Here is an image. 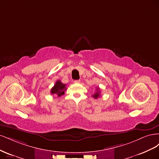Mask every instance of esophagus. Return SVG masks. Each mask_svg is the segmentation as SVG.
<instances>
[{"label": "esophagus", "mask_w": 159, "mask_h": 159, "mask_svg": "<svg viewBox=\"0 0 159 159\" xmlns=\"http://www.w3.org/2000/svg\"><path fill=\"white\" fill-rule=\"evenodd\" d=\"M80 81H80V80H75V81H74V83H75V84H80Z\"/></svg>", "instance_id": "obj_1"}]
</instances>
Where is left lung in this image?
Listing matches in <instances>:
<instances>
[{
    "label": "left lung",
    "instance_id": "left-lung-1",
    "mask_svg": "<svg viewBox=\"0 0 159 159\" xmlns=\"http://www.w3.org/2000/svg\"><path fill=\"white\" fill-rule=\"evenodd\" d=\"M96 89H97V90H96V92L92 95V97L95 99H98L100 95V91H99V88H98Z\"/></svg>",
    "mask_w": 159,
    "mask_h": 159
}]
</instances>
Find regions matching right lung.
Segmentation results:
<instances>
[{"mask_svg": "<svg viewBox=\"0 0 159 159\" xmlns=\"http://www.w3.org/2000/svg\"><path fill=\"white\" fill-rule=\"evenodd\" d=\"M66 85L62 84L60 80H57L54 84V87L51 89V94L57 95V97H60L61 95L64 94V91L66 90Z\"/></svg>", "mask_w": 159, "mask_h": 159, "instance_id": "add662e5", "label": "right lung"}]
</instances>
